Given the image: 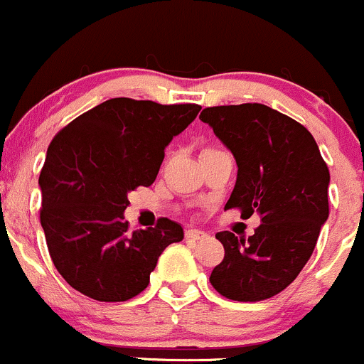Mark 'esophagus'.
Wrapping results in <instances>:
<instances>
[{
  "instance_id": "esophagus-1",
  "label": "esophagus",
  "mask_w": 364,
  "mask_h": 364,
  "mask_svg": "<svg viewBox=\"0 0 364 364\" xmlns=\"http://www.w3.org/2000/svg\"><path fill=\"white\" fill-rule=\"evenodd\" d=\"M185 237H186V240H191V242H198V240H203V238L207 237L205 233H203V231H200V230H188L185 233Z\"/></svg>"
}]
</instances>
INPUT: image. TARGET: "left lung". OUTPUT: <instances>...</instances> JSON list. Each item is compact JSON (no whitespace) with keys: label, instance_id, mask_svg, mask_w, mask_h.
I'll use <instances>...</instances> for the list:
<instances>
[{"label":"left lung","instance_id":"8db88e82","mask_svg":"<svg viewBox=\"0 0 364 364\" xmlns=\"http://www.w3.org/2000/svg\"><path fill=\"white\" fill-rule=\"evenodd\" d=\"M200 121L238 166L225 209L261 215L249 240L231 231L215 235L225 259L210 285L231 301H264L297 278L316 247L328 219V167L302 124L261 103L207 107Z\"/></svg>","mask_w":364,"mask_h":364}]
</instances>
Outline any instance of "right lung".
Instances as JSON below:
<instances>
[{
    "label": "right lung",
    "mask_w": 364,
    "mask_h": 364,
    "mask_svg": "<svg viewBox=\"0 0 364 364\" xmlns=\"http://www.w3.org/2000/svg\"><path fill=\"white\" fill-rule=\"evenodd\" d=\"M200 109L112 98L53 138L39 174V219L51 261L72 289L100 302L136 297L164 249L183 240L181 225L167 218L129 231L124 210L127 193L155 181L166 146Z\"/></svg>",
    "instance_id": "right-lung-1"
}]
</instances>
